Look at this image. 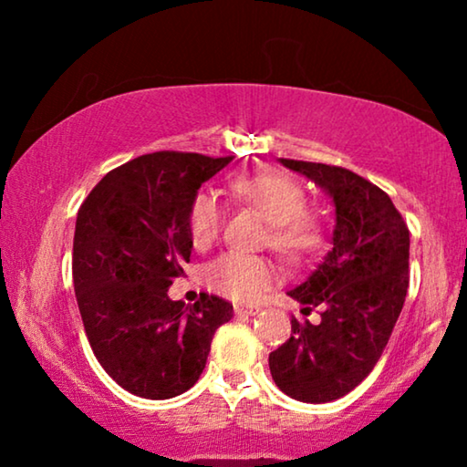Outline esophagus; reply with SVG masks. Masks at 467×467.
Instances as JSON below:
<instances>
[{
  "mask_svg": "<svg viewBox=\"0 0 467 467\" xmlns=\"http://www.w3.org/2000/svg\"><path fill=\"white\" fill-rule=\"evenodd\" d=\"M235 315H244V317H253L257 315L259 308H253V306H234Z\"/></svg>",
  "mask_w": 467,
  "mask_h": 467,
  "instance_id": "esophagus-1",
  "label": "esophagus"
}]
</instances>
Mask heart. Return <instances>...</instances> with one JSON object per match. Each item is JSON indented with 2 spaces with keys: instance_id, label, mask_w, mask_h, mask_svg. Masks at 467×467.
I'll use <instances>...</instances> for the list:
<instances>
[{
  "instance_id": "b5f03b06",
  "label": "heart",
  "mask_w": 467,
  "mask_h": 467,
  "mask_svg": "<svg viewBox=\"0 0 467 467\" xmlns=\"http://www.w3.org/2000/svg\"><path fill=\"white\" fill-rule=\"evenodd\" d=\"M240 200L257 208L272 225L270 244L286 261L299 264L321 248L323 232L315 219L304 214L306 195L297 182L278 174L240 176L232 184ZM191 244L213 246L223 227V208L214 193L200 191L187 214ZM276 265L261 254L225 253L203 267L208 289L232 302H253L276 280Z\"/></svg>"
}]
</instances>
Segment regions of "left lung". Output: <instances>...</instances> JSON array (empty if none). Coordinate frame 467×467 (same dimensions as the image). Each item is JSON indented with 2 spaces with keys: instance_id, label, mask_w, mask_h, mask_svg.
Returning a JSON list of instances; mask_svg holds the SVG:
<instances>
[{
  "instance_id": "left-lung-1",
  "label": "left lung",
  "mask_w": 467,
  "mask_h": 467,
  "mask_svg": "<svg viewBox=\"0 0 467 467\" xmlns=\"http://www.w3.org/2000/svg\"><path fill=\"white\" fill-rule=\"evenodd\" d=\"M331 197V248L317 270L289 291L308 317L291 318V337L270 353L280 391L306 404H325L353 391L380 359L408 291L410 234L391 197L355 171L280 159Z\"/></svg>"
}]
</instances>
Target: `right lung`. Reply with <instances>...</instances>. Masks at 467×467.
Wrapping results in <instances>:
<instances>
[{
    "mask_svg": "<svg viewBox=\"0 0 467 467\" xmlns=\"http://www.w3.org/2000/svg\"><path fill=\"white\" fill-rule=\"evenodd\" d=\"M234 157L159 150L108 171L82 202L74 232V291L101 368L125 391L176 398L206 368L214 331L234 306L202 293L168 297L189 264V206Z\"/></svg>",
    "mask_w": 467,
    "mask_h": 467,
    "instance_id": "1",
    "label": "right lung"
}]
</instances>
